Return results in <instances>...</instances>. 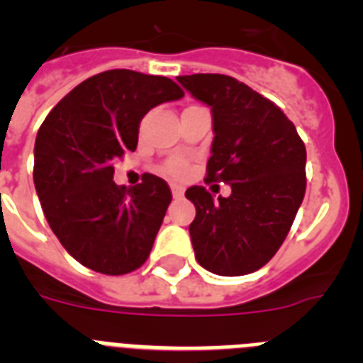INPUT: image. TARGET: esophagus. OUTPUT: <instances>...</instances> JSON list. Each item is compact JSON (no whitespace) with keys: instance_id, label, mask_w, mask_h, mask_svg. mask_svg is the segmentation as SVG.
Masks as SVG:
<instances>
[{"instance_id":"34e87169","label":"esophagus","mask_w":363,"mask_h":363,"mask_svg":"<svg viewBox=\"0 0 363 363\" xmlns=\"http://www.w3.org/2000/svg\"><path fill=\"white\" fill-rule=\"evenodd\" d=\"M171 191H172V196L176 198V200H179V198L184 196V192H185V189L182 187V185H171Z\"/></svg>"}]
</instances>
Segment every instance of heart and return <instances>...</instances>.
Masks as SVG:
<instances>
[{"instance_id": "1", "label": "heart", "mask_w": 363, "mask_h": 363, "mask_svg": "<svg viewBox=\"0 0 363 363\" xmlns=\"http://www.w3.org/2000/svg\"><path fill=\"white\" fill-rule=\"evenodd\" d=\"M187 169H189L187 163H185V160L182 158L171 160V162L165 165V171L171 176H174V178H182V176L187 174Z\"/></svg>"}]
</instances>
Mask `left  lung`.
I'll use <instances>...</instances> for the list:
<instances>
[{"mask_svg":"<svg viewBox=\"0 0 363 363\" xmlns=\"http://www.w3.org/2000/svg\"><path fill=\"white\" fill-rule=\"evenodd\" d=\"M187 92L209 105L214 140L207 179L230 185L214 200L192 185L196 207L189 225L198 264L220 277H242L277 255L306 194V145L280 107L223 74L178 76Z\"/></svg>","mask_w":363,"mask_h":363,"instance_id":"1","label":"left lung"}]
</instances>
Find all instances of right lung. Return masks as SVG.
Segmentation results:
<instances>
[{
    "label": "right lung",
    "mask_w": 363,
    "mask_h": 363,
    "mask_svg": "<svg viewBox=\"0 0 363 363\" xmlns=\"http://www.w3.org/2000/svg\"><path fill=\"white\" fill-rule=\"evenodd\" d=\"M184 98L172 79L114 69L85 79L49 112L34 145V185L50 229L79 264L120 277L145 264L172 194L154 174L127 189L114 160L138 145L140 121Z\"/></svg>",
    "instance_id": "right-lung-1"
}]
</instances>
